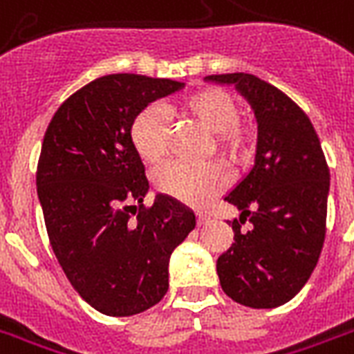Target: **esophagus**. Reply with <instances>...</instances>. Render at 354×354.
Segmentation results:
<instances>
[{"mask_svg": "<svg viewBox=\"0 0 354 354\" xmlns=\"http://www.w3.org/2000/svg\"><path fill=\"white\" fill-rule=\"evenodd\" d=\"M196 223H198V226L207 225V223H209V217L204 215V213H196Z\"/></svg>", "mask_w": 354, "mask_h": 354, "instance_id": "34e87169", "label": "esophagus"}]
</instances>
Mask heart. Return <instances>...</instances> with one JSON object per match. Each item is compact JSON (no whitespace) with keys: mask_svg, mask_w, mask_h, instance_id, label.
<instances>
[{"mask_svg":"<svg viewBox=\"0 0 354 354\" xmlns=\"http://www.w3.org/2000/svg\"><path fill=\"white\" fill-rule=\"evenodd\" d=\"M171 109L172 105H167V111ZM182 109L212 131L217 150L228 156H239L247 150L249 135L237 124L239 105L230 94L221 88H206L183 100ZM167 111L159 104H150L135 115L129 126V141L148 163H156L167 152ZM153 182L163 195L189 206H204L223 191L226 174L215 163L189 165L171 161L159 167Z\"/></svg>","mask_w":354,"mask_h":354,"instance_id":"1","label":"heart"}]
</instances>
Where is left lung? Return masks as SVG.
I'll return each mask as SVG.
<instances>
[{"instance_id":"8db88e82","label":"left lung","mask_w":354,"mask_h":354,"mask_svg":"<svg viewBox=\"0 0 354 354\" xmlns=\"http://www.w3.org/2000/svg\"><path fill=\"white\" fill-rule=\"evenodd\" d=\"M234 85L258 118L254 167L225 196L241 212L234 243L217 258L221 288L250 308H277L301 291L319 260L327 232L330 174L306 113L252 74H215ZM245 220L249 231L242 228Z\"/></svg>"}]
</instances>
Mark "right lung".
<instances>
[{
	"mask_svg": "<svg viewBox=\"0 0 354 354\" xmlns=\"http://www.w3.org/2000/svg\"><path fill=\"white\" fill-rule=\"evenodd\" d=\"M180 88L172 80L104 75L64 100L46 129L37 193L50 245L81 299L105 315L158 304L172 250L196 225L176 198L142 204L148 178L129 141L135 115Z\"/></svg>",
	"mask_w": 354,
	"mask_h": 354,
	"instance_id": "right-lung-1",
	"label": "right lung"
}]
</instances>
